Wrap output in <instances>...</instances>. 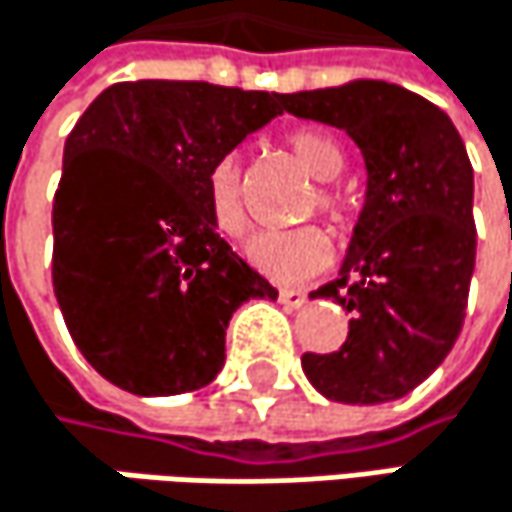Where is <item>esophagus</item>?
I'll return each mask as SVG.
<instances>
[{
	"mask_svg": "<svg viewBox=\"0 0 512 512\" xmlns=\"http://www.w3.org/2000/svg\"><path fill=\"white\" fill-rule=\"evenodd\" d=\"M280 303H283L286 309H300V306L306 303V294L297 291V288H283V291H280Z\"/></svg>",
	"mask_w": 512,
	"mask_h": 512,
	"instance_id": "1",
	"label": "esophagus"
}]
</instances>
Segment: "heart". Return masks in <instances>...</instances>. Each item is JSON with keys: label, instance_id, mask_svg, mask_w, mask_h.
<instances>
[{"label": "heart", "instance_id": "1", "mask_svg": "<svg viewBox=\"0 0 512 512\" xmlns=\"http://www.w3.org/2000/svg\"><path fill=\"white\" fill-rule=\"evenodd\" d=\"M288 150L306 167V173L318 182L339 179L345 164H348L342 144L324 132H315V129L291 132ZM206 206H209L212 224L218 226L224 235H241L247 229V209H244V194H241V167H238L235 156H224L209 167V173H206ZM318 206L327 212L330 221H339L345 215V206L333 191H321ZM244 253H247L253 268H259L262 274H268L277 283H303L330 265V241L315 226L259 232L247 241Z\"/></svg>", "mask_w": 512, "mask_h": 512}]
</instances>
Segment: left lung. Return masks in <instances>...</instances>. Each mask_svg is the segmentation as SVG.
Segmentation results:
<instances>
[{"label": "left lung", "mask_w": 512, "mask_h": 512, "mask_svg": "<svg viewBox=\"0 0 512 512\" xmlns=\"http://www.w3.org/2000/svg\"><path fill=\"white\" fill-rule=\"evenodd\" d=\"M283 108L348 132L365 161L339 280L309 294L351 312L348 339L303 353V374L339 404L398 401L442 365L466 318L478 247L466 144L442 108L377 79L286 94Z\"/></svg>", "instance_id": "8db88e82"}]
</instances>
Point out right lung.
<instances>
[{
  "mask_svg": "<svg viewBox=\"0 0 512 512\" xmlns=\"http://www.w3.org/2000/svg\"><path fill=\"white\" fill-rule=\"evenodd\" d=\"M283 114V94L138 79L105 88L64 144L52 286L82 356L141 398L209 386L226 327L277 300L218 235L206 173Z\"/></svg>",
  "mask_w": 512,
  "mask_h": 512,
  "instance_id": "add662e5",
  "label": "right lung"
}]
</instances>
